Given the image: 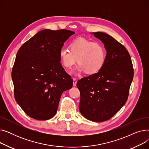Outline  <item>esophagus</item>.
Returning a JSON list of instances; mask_svg holds the SVG:
<instances>
[{
  "label": "esophagus",
  "instance_id": "34e87169",
  "mask_svg": "<svg viewBox=\"0 0 149 149\" xmlns=\"http://www.w3.org/2000/svg\"><path fill=\"white\" fill-rule=\"evenodd\" d=\"M77 80L75 79H73V86H75L77 85Z\"/></svg>",
  "mask_w": 149,
  "mask_h": 149
}]
</instances>
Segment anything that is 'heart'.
<instances>
[{
	"mask_svg": "<svg viewBox=\"0 0 149 149\" xmlns=\"http://www.w3.org/2000/svg\"><path fill=\"white\" fill-rule=\"evenodd\" d=\"M69 49L62 48L59 51V57L62 65L70 69L76 63L78 73L93 75L98 73L104 67L107 52L105 47L99 42L79 37L70 42Z\"/></svg>",
	"mask_w": 149,
	"mask_h": 149,
	"instance_id": "1",
	"label": "heart"
}]
</instances>
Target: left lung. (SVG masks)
<instances>
[{
    "label": "left lung",
    "mask_w": 149,
    "mask_h": 149,
    "mask_svg": "<svg viewBox=\"0 0 149 149\" xmlns=\"http://www.w3.org/2000/svg\"><path fill=\"white\" fill-rule=\"evenodd\" d=\"M106 49L105 65L100 71L77 83L80 92L79 110L86 119L103 122L111 119L127 100L134 77L132 60L125 47L104 33H92Z\"/></svg>",
    "instance_id": "8db88e82"
}]
</instances>
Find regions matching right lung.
<instances>
[{
  "label": "right lung",
  "mask_w": 149,
  "mask_h": 149,
  "mask_svg": "<svg viewBox=\"0 0 149 149\" xmlns=\"http://www.w3.org/2000/svg\"><path fill=\"white\" fill-rule=\"evenodd\" d=\"M74 34L66 29H45L19 49L12 70L14 98L31 118H52L62 93L72 87V79L60 63L59 51Z\"/></svg>",
  "instance_id": "right-lung-1"
}]
</instances>
